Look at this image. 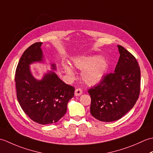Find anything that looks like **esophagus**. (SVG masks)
<instances>
[{
  "label": "esophagus",
  "mask_w": 153,
  "mask_h": 153,
  "mask_svg": "<svg viewBox=\"0 0 153 153\" xmlns=\"http://www.w3.org/2000/svg\"><path fill=\"white\" fill-rule=\"evenodd\" d=\"M82 93H83V91H82V89H80V88L76 89V90H75L74 95H75V96H76V97L80 96L82 94Z\"/></svg>",
  "instance_id": "34e87169"
}]
</instances>
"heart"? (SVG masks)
I'll use <instances>...</instances> for the list:
<instances>
[{
	"label": "heart",
	"instance_id": "heart-1",
	"mask_svg": "<svg viewBox=\"0 0 153 153\" xmlns=\"http://www.w3.org/2000/svg\"><path fill=\"white\" fill-rule=\"evenodd\" d=\"M72 61L75 67L83 71L82 77L84 82L90 85L101 82L108 67V60L98 55L78 56L74 58ZM62 67L68 76H74V68L70 63L63 62Z\"/></svg>",
	"mask_w": 153,
	"mask_h": 153
}]
</instances>
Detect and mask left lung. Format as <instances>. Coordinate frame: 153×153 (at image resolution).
<instances>
[{"mask_svg": "<svg viewBox=\"0 0 153 153\" xmlns=\"http://www.w3.org/2000/svg\"><path fill=\"white\" fill-rule=\"evenodd\" d=\"M114 72L107 74L97 86L89 89L90 112L102 122L118 120L130 110L140 92L141 71L135 58L122 46Z\"/></svg>", "mask_w": 153, "mask_h": 153, "instance_id": "8db88e82", "label": "left lung"}]
</instances>
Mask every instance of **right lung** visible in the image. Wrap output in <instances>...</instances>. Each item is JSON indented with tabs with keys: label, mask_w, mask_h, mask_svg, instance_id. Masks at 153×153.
Here are the masks:
<instances>
[{
	"label": "right lung",
	"mask_w": 153,
	"mask_h": 153,
	"mask_svg": "<svg viewBox=\"0 0 153 153\" xmlns=\"http://www.w3.org/2000/svg\"><path fill=\"white\" fill-rule=\"evenodd\" d=\"M35 43L23 53L16 70L17 99L22 110L33 121L46 125L57 122L67 111V105L74 96L75 88L63 82L54 71L56 64L41 79L33 76L30 65L46 63L41 46Z\"/></svg>",
	"instance_id": "obj_1"
}]
</instances>
